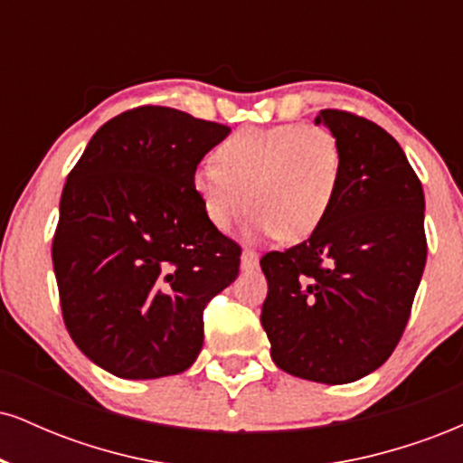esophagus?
<instances>
[{
    "instance_id": "34e87169",
    "label": "esophagus",
    "mask_w": 463,
    "mask_h": 463,
    "mask_svg": "<svg viewBox=\"0 0 463 463\" xmlns=\"http://www.w3.org/2000/svg\"><path fill=\"white\" fill-rule=\"evenodd\" d=\"M259 265V254H257V250H252V248H246L243 250V254H241V268L243 269H254Z\"/></svg>"
}]
</instances>
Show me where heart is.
I'll return each instance as SVG.
<instances>
[{"mask_svg":"<svg viewBox=\"0 0 463 463\" xmlns=\"http://www.w3.org/2000/svg\"><path fill=\"white\" fill-rule=\"evenodd\" d=\"M213 163L194 174L206 220L228 231L250 204L254 231L285 241L320 231L344 178L342 143L317 124L235 130L215 147Z\"/></svg>","mask_w":463,"mask_h":463,"instance_id":"b5f03b06","label":"heart"}]
</instances>
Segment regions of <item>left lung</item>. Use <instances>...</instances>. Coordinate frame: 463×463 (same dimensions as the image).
<instances>
[{"instance_id": "8db88e82", "label": "left lung", "mask_w": 463, "mask_h": 463, "mask_svg": "<svg viewBox=\"0 0 463 463\" xmlns=\"http://www.w3.org/2000/svg\"><path fill=\"white\" fill-rule=\"evenodd\" d=\"M344 150L331 215L309 239L263 254L261 324L280 370L342 385L383 365L401 342L427 263L424 191L392 135L324 109Z\"/></svg>"}]
</instances>
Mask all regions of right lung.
Returning <instances> with one entry per match:
<instances>
[{"instance_id": "add662e5", "label": "right lung", "mask_w": 463, "mask_h": 463, "mask_svg": "<svg viewBox=\"0 0 463 463\" xmlns=\"http://www.w3.org/2000/svg\"><path fill=\"white\" fill-rule=\"evenodd\" d=\"M231 128L137 106L93 135L69 172L52 261L76 346L121 379L187 370L206 305L239 274L241 246L194 191L204 154Z\"/></svg>"}]
</instances>
